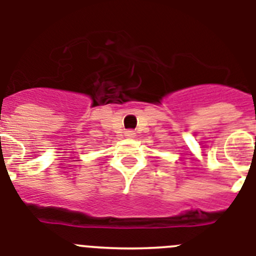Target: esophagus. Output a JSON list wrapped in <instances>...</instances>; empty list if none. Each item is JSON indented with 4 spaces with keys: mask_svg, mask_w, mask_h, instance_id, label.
<instances>
[{
    "mask_svg": "<svg viewBox=\"0 0 256 256\" xmlns=\"http://www.w3.org/2000/svg\"><path fill=\"white\" fill-rule=\"evenodd\" d=\"M124 136H126V138H130V140H132V138L136 137V133L133 132V130H126Z\"/></svg>",
    "mask_w": 256,
    "mask_h": 256,
    "instance_id": "1",
    "label": "esophagus"
}]
</instances>
